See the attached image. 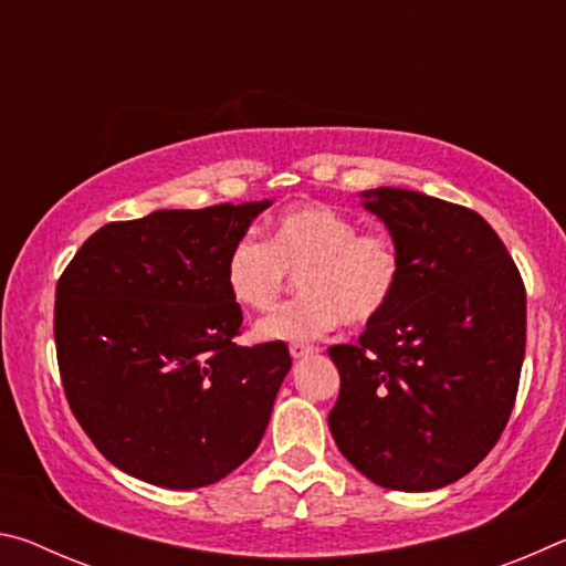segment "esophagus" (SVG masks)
I'll return each instance as SVG.
<instances>
[{"label":"esophagus","mask_w":566,"mask_h":566,"mask_svg":"<svg viewBox=\"0 0 566 566\" xmlns=\"http://www.w3.org/2000/svg\"><path fill=\"white\" fill-rule=\"evenodd\" d=\"M314 352H317V349L310 347V344H300V342L292 344V347H290L292 359H304V357H310V354H314Z\"/></svg>","instance_id":"esophagus-1"}]
</instances>
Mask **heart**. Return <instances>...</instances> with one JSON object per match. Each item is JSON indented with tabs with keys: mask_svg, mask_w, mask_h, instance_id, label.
Segmentation results:
<instances>
[{
	"mask_svg": "<svg viewBox=\"0 0 566 566\" xmlns=\"http://www.w3.org/2000/svg\"><path fill=\"white\" fill-rule=\"evenodd\" d=\"M300 276L302 300L254 327L264 342H312L339 322L367 324L395 300L401 252L387 234H359V224L327 205H300L276 214L266 242L242 237L229 247L224 284L237 304L270 312Z\"/></svg>",
	"mask_w": 566,
	"mask_h": 566,
	"instance_id": "heart-1",
	"label": "heart"
}]
</instances>
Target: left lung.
I'll return each mask as SVG.
<instances>
[{"instance_id":"1","label":"left lung","mask_w":566,"mask_h":566,"mask_svg":"<svg viewBox=\"0 0 566 566\" xmlns=\"http://www.w3.org/2000/svg\"><path fill=\"white\" fill-rule=\"evenodd\" d=\"M361 199L399 247L401 280L357 344L329 347L342 379L329 429L375 484L432 492L472 472L512 415L524 284L472 209L397 187Z\"/></svg>"}]
</instances>
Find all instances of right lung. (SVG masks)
I'll return each mask as SVG.
<instances>
[{
  "mask_svg": "<svg viewBox=\"0 0 566 566\" xmlns=\"http://www.w3.org/2000/svg\"><path fill=\"white\" fill-rule=\"evenodd\" d=\"M272 199L157 209L97 229L56 284L64 395L94 447L142 482L197 490L262 442L292 357L239 347L224 260Z\"/></svg>",
  "mask_w": 566,
  "mask_h": 566,
  "instance_id": "obj_1",
  "label": "right lung"
}]
</instances>
